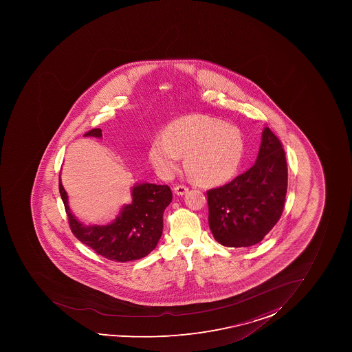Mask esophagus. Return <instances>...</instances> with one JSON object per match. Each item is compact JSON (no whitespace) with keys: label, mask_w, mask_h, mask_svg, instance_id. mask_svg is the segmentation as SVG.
Returning a JSON list of instances; mask_svg holds the SVG:
<instances>
[{"label":"esophagus","mask_w":352,"mask_h":352,"mask_svg":"<svg viewBox=\"0 0 352 352\" xmlns=\"http://www.w3.org/2000/svg\"><path fill=\"white\" fill-rule=\"evenodd\" d=\"M173 190L177 195L182 196L185 195L186 192H188V187H186V186L182 185L175 186Z\"/></svg>","instance_id":"obj_1"}]
</instances>
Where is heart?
<instances>
[{
    "mask_svg": "<svg viewBox=\"0 0 352 352\" xmlns=\"http://www.w3.org/2000/svg\"><path fill=\"white\" fill-rule=\"evenodd\" d=\"M244 153V138L237 126L209 116L189 115L173 120L155 139L149 160L164 177L177 170L180 156L196 182L219 186L236 174Z\"/></svg>",
    "mask_w": 352,
    "mask_h": 352,
    "instance_id": "heart-1",
    "label": "heart"
}]
</instances>
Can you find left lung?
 <instances>
[{
  "label": "left lung",
  "mask_w": 352,
  "mask_h": 352,
  "mask_svg": "<svg viewBox=\"0 0 352 352\" xmlns=\"http://www.w3.org/2000/svg\"><path fill=\"white\" fill-rule=\"evenodd\" d=\"M287 186L285 150L278 136L265 127L254 166L206 192L210 230L217 242L230 248L259 243L281 218Z\"/></svg>",
  "instance_id": "obj_1"
}]
</instances>
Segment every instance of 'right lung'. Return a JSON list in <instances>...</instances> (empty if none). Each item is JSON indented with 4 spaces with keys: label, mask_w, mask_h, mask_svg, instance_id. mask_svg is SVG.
<instances>
[{
    "label": "right lung",
    "mask_w": 352,
    "mask_h": 352,
    "mask_svg": "<svg viewBox=\"0 0 352 352\" xmlns=\"http://www.w3.org/2000/svg\"><path fill=\"white\" fill-rule=\"evenodd\" d=\"M85 136L102 138L100 129ZM60 194L69 225L78 240L109 261L126 263L146 257L156 248L163 233V214L172 201L166 185L138 184L132 189V203L122 208L119 216L105 226H85L71 213L67 194L60 178Z\"/></svg>",
    "instance_id": "right-lung-1"
}]
</instances>
